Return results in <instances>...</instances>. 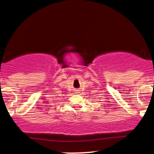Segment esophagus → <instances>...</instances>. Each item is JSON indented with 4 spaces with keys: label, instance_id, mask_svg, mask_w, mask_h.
Listing matches in <instances>:
<instances>
[{
    "label": "esophagus",
    "instance_id": "34e87169",
    "mask_svg": "<svg viewBox=\"0 0 154 154\" xmlns=\"http://www.w3.org/2000/svg\"><path fill=\"white\" fill-rule=\"evenodd\" d=\"M76 91H77V92H76V93H79V92H78L79 90H76Z\"/></svg>",
    "mask_w": 154,
    "mask_h": 154
}]
</instances>
